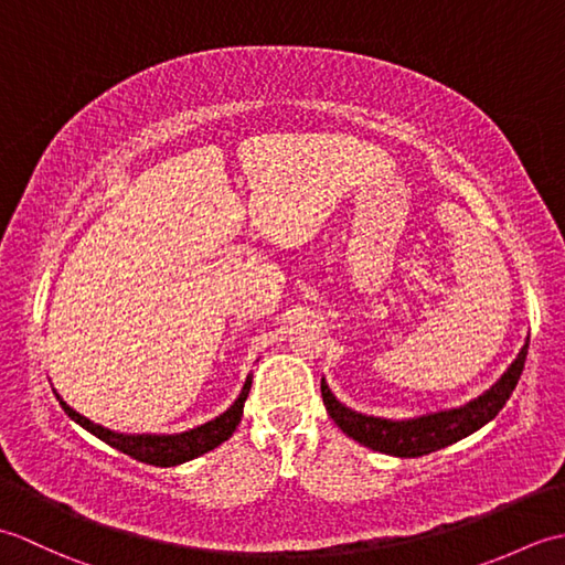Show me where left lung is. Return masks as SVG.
<instances>
[{"mask_svg": "<svg viewBox=\"0 0 565 565\" xmlns=\"http://www.w3.org/2000/svg\"><path fill=\"white\" fill-rule=\"evenodd\" d=\"M526 350H530V338H526L520 354L514 356V362L493 386L483 391L478 398L468 401L459 407H449V411H437L405 419L364 415L334 398V393L330 391L326 379L320 381L322 403H326L334 425H338L347 437H352L354 441L381 454L401 456V459H415V456H425L449 447V444L473 435L476 429L488 425L490 419L502 411V405L510 401L514 386H518L524 369Z\"/></svg>", "mask_w": 565, "mask_h": 565, "instance_id": "1", "label": "left lung"}]
</instances>
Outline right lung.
I'll return each instance as SVG.
<instances>
[{
    "instance_id": "1",
    "label": "right lung",
    "mask_w": 565,
    "mask_h": 565,
    "mask_svg": "<svg viewBox=\"0 0 565 565\" xmlns=\"http://www.w3.org/2000/svg\"><path fill=\"white\" fill-rule=\"evenodd\" d=\"M252 388V374H247L245 383H243V391L235 398V403L227 407L225 413H221L218 417L209 419V423H203L194 429H186V431H174V435H152V431H142V435H128V431H116L109 427H102L97 423H92L89 417L79 415L77 411H72V407L60 398V405H63V411L70 419H75L79 427H84L87 431H92L94 437L102 439L109 444V447L124 451L128 456H134V459L142 461V463H150V466H179V463H186L191 459H196V456L213 451L215 447H221L223 441H227L233 437V431L239 425V417H243V407L245 401L249 395Z\"/></svg>"
}]
</instances>
